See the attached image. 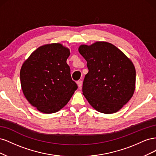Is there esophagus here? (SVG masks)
<instances>
[{"instance_id":"34e87169","label":"esophagus","mask_w":156,"mask_h":156,"mask_svg":"<svg viewBox=\"0 0 156 156\" xmlns=\"http://www.w3.org/2000/svg\"><path fill=\"white\" fill-rule=\"evenodd\" d=\"M77 84H78V87H79V88H81V87H82V84H83V81H81V80H79V81H77Z\"/></svg>"}]
</instances>
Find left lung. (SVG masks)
Segmentation results:
<instances>
[{
	"label": "left lung",
	"mask_w": 156,
	"mask_h": 156,
	"mask_svg": "<svg viewBox=\"0 0 156 156\" xmlns=\"http://www.w3.org/2000/svg\"><path fill=\"white\" fill-rule=\"evenodd\" d=\"M78 50L87 62L83 94L90 105L104 114L119 111L135 92L136 72L132 61L107 41L81 45Z\"/></svg>",
	"instance_id": "left-lung-1"
}]
</instances>
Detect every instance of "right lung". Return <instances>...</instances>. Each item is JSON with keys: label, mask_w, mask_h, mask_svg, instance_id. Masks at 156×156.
<instances>
[{"label": "right lung", "mask_w": 156, "mask_h": 156, "mask_svg": "<svg viewBox=\"0 0 156 156\" xmlns=\"http://www.w3.org/2000/svg\"><path fill=\"white\" fill-rule=\"evenodd\" d=\"M69 49L59 43L45 44L33 51L20 70L22 90L40 112H58L77 88L71 77L66 60Z\"/></svg>", "instance_id": "add662e5"}]
</instances>
